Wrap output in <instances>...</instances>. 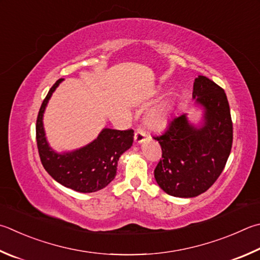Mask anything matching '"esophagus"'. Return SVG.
<instances>
[{"mask_svg": "<svg viewBox=\"0 0 260 260\" xmlns=\"http://www.w3.org/2000/svg\"><path fill=\"white\" fill-rule=\"evenodd\" d=\"M148 139V134L142 128H138L134 134V141L136 143H143L144 141Z\"/></svg>", "mask_w": 260, "mask_h": 260, "instance_id": "obj_1", "label": "esophagus"}]
</instances>
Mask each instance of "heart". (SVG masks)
Instances as JSON below:
<instances>
[{"label": "heart", "instance_id": "heart-1", "mask_svg": "<svg viewBox=\"0 0 260 260\" xmlns=\"http://www.w3.org/2000/svg\"><path fill=\"white\" fill-rule=\"evenodd\" d=\"M171 118V106L168 102H161L146 115V125L153 129H162L168 125Z\"/></svg>", "mask_w": 260, "mask_h": 260}]
</instances>
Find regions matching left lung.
<instances>
[{
    "instance_id": "obj_1",
    "label": "left lung",
    "mask_w": 260,
    "mask_h": 260,
    "mask_svg": "<svg viewBox=\"0 0 260 260\" xmlns=\"http://www.w3.org/2000/svg\"><path fill=\"white\" fill-rule=\"evenodd\" d=\"M192 98L202 109L200 125L183 114L169 121L162 135L153 138L162 150L154 178L162 191L177 198H193L208 190L232 149L233 125L224 89L206 76H198Z\"/></svg>"
}]
</instances>
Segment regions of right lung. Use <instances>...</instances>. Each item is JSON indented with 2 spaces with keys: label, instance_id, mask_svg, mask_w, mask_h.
Returning <instances> with one entry per match:
<instances>
[{
  "label": "right lung",
  "instance_id": "add662e5",
  "mask_svg": "<svg viewBox=\"0 0 260 260\" xmlns=\"http://www.w3.org/2000/svg\"><path fill=\"white\" fill-rule=\"evenodd\" d=\"M62 81L63 78L58 79L51 87L37 116L36 141L41 161L61 185L82 193L96 192L115 178L118 160L133 144L134 131L103 128L95 140L83 148L56 152L46 140L43 116L52 94Z\"/></svg>",
  "mask_w": 260,
  "mask_h": 260
}]
</instances>
